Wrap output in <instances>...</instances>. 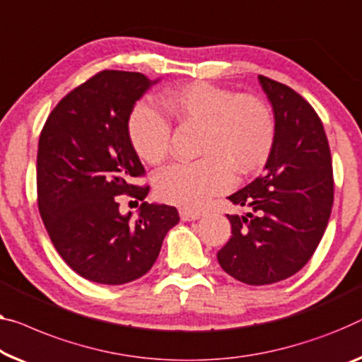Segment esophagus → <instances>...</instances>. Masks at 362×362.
<instances>
[{
  "label": "esophagus",
  "mask_w": 362,
  "mask_h": 362,
  "mask_svg": "<svg viewBox=\"0 0 362 362\" xmlns=\"http://www.w3.org/2000/svg\"><path fill=\"white\" fill-rule=\"evenodd\" d=\"M199 213L195 211H188V209H180V219L182 221H197L199 219Z\"/></svg>",
  "instance_id": "34e87169"
}]
</instances>
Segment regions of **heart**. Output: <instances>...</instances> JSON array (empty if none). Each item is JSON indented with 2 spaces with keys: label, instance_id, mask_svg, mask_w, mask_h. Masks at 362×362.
Listing matches in <instances>:
<instances>
[{
  "label": "heart",
  "instance_id": "1",
  "mask_svg": "<svg viewBox=\"0 0 362 362\" xmlns=\"http://www.w3.org/2000/svg\"><path fill=\"white\" fill-rule=\"evenodd\" d=\"M164 110L183 125L202 127L195 163L170 164L154 175L160 202L183 209H199L229 190L235 175H247L267 163L276 139L269 107L255 95L237 94L208 83L170 89L160 99ZM134 151L149 164H159L170 149L172 127L146 100L138 102L128 118Z\"/></svg>",
  "mask_w": 362,
  "mask_h": 362
}]
</instances>
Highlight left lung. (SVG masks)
Here are the masks:
<instances>
[{"label": "left lung", "instance_id": "obj_1", "mask_svg": "<svg viewBox=\"0 0 362 362\" xmlns=\"http://www.w3.org/2000/svg\"><path fill=\"white\" fill-rule=\"evenodd\" d=\"M273 105L276 139L265 172L229 199L249 206L229 216L233 235L218 252L221 268L250 286L293 276L320 244L333 204V167L322 120L304 97L258 76Z\"/></svg>", "mask_w": 362, "mask_h": 362}]
</instances>
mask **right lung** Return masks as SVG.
<instances>
[{
  "instance_id": "1",
  "label": "right lung",
  "mask_w": 362,
  "mask_h": 362,
  "mask_svg": "<svg viewBox=\"0 0 362 362\" xmlns=\"http://www.w3.org/2000/svg\"><path fill=\"white\" fill-rule=\"evenodd\" d=\"M156 83L141 73L105 69L58 102L37 153V202L52 244L66 265L89 281L125 284L154 265L179 213L144 202L134 185L144 167L128 136L133 105ZM143 201L136 221L115 198Z\"/></svg>"
}]
</instances>
